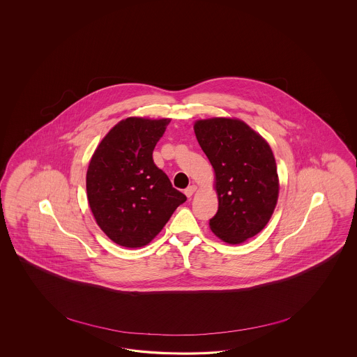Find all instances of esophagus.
Wrapping results in <instances>:
<instances>
[{"mask_svg": "<svg viewBox=\"0 0 357 357\" xmlns=\"http://www.w3.org/2000/svg\"><path fill=\"white\" fill-rule=\"evenodd\" d=\"M195 191H196V185L191 184V185H188V187L184 190V194H185L187 197H191V196L194 195Z\"/></svg>", "mask_w": 357, "mask_h": 357, "instance_id": "esophagus-1", "label": "esophagus"}]
</instances>
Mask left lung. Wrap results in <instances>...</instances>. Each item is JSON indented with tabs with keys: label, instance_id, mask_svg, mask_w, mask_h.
<instances>
[{
	"label": "left lung",
	"instance_id": "1",
	"mask_svg": "<svg viewBox=\"0 0 357 357\" xmlns=\"http://www.w3.org/2000/svg\"><path fill=\"white\" fill-rule=\"evenodd\" d=\"M194 130L216 174L218 209L209 220L211 230L227 243H242L267 225L278 203L273 153L242 120H197Z\"/></svg>",
	"mask_w": 357,
	"mask_h": 357
}]
</instances>
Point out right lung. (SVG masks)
<instances>
[{"instance_id":"add662e5","label":"right lung","mask_w":357,"mask_h":357,"mask_svg":"<svg viewBox=\"0 0 357 357\" xmlns=\"http://www.w3.org/2000/svg\"><path fill=\"white\" fill-rule=\"evenodd\" d=\"M169 123L121 120L100 141L89 163V206L99 227L120 246L148 245L187 200L153 161L154 146Z\"/></svg>"}]
</instances>
